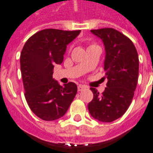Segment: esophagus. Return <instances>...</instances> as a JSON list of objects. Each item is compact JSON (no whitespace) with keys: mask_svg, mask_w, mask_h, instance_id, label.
Masks as SVG:
<instances>
[{"mask_svg":"<svg viewBox=\"0 0 153 153\" xmlns=\"http://www.w3.org/2000/svg\"><path fill=\"white\" fill-rule=\"evenodd\" d=\"M78 91H82L83 90H85V89H87V86H85V85H78Z\"/></svg>","mask_w":153,"mask_h":153,"instance_id":"obj_1","label":"esophagus"}]
</instances>
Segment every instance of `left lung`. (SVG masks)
Segmentation results:
<instances>
[{
    "mask_svg": "<svg viewBox=\"0 0 153 153\" xmlns=\"http://www.w3.org/2000/svg\"><path fill=\"white\" fill-rule=\"evenodd\" d=\"M91 32L102 39L105 46L108 83L101 94L90 88L94 98L88 109L94 119L112 122L123 116L133 100L139 78V55L130 39L117 30L107 27Z\"/></svg>",
    "mask_w": 153,
    "mask_h": 153,
    "instance_id": "obj_1",
    "label": "left lung"
}]
</instances>
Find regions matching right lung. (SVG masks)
<instances>
[{
    "label": "right lung",
    "instance_id": "obj_1",
    "mask_svg": "<svg viewBox=\"0 0 153 153\" xmlns=\"http://www.w3.org/2000/svg\"><path fill=\"white\" fill-rule=\"evenodd\" d=\"M80 32L81 30H41L26 41L21 51L24 96L32 112L44 121L62 117L76 94L75 83L61 86L53 80V69L54 64L62 63L67 45Z\"/></svg>",
    "mask_w": 153,
    "mask_h": 153
}]
</instances>
